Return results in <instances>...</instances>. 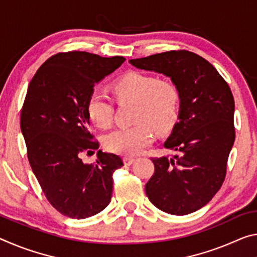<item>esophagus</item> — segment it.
I'll return each instance as SVG.
<instances>
[{
    "label": "esophagus",
    "instance_id": "1",
    "mask_svg": "<svg viewBox=\"0 0 257 257\" xmlns=\"http://www.w3.org/2000/svg\"><path fill=\"white\" fill-rule=\"evenodd\" d=\"M134 161H135V159H134V158H129V157H124L123 158V162H124L125 166H130Z\"/></svg>",
    "mask_w": 257,
    "mask_h": 257
}]
</instances>
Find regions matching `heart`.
Segmentation results:
<instances>
[{
    "instance_id": "obj_1",
    "label": "heart",
    "mask_w": 257,
    "mask_h": 257,
    "mask_svg": "<svg viewBox=\"0 0 257 257\" xmlns=\"http://www.w3.org/2000/svg\"><path fill=\"white\" fill-rule=\"evenodd\" d=\"M114 98L119 103H135L132 127L115 129L104 137L105 149L121 156H136L152 143L153 129L166 133L180 115L182 95L170 80L143 72H130L112 84ZM87 112L97 127L106 129L112 123L114 103L106 93L93 90L87 100Z\"/></svg>"
}]
</instances>
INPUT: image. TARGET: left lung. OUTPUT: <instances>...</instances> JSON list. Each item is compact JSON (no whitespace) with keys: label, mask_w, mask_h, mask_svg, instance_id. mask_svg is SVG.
<instances>
[{"label":"left lung","mask_w":257,"mask_h":257,"mask_svg":"<svg viewBox=\"0 0 257 257\" xmlns=\"http://www.w3.org/2000/svg\"><path fill=\"white\" fill-rule=\"evenodd\" d=\"M129 63L164 73L180 88V121L165 142L166 149L177 153L152 158L154 174L145 192L165 213H193L211 200L225 180L235 138L231 89L208 60L187 50L166 51Z\"/></svg>","instance_id":"left-lung-1"}]
</instances>
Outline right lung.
Instances as JSON below:
<instances>
[{"label": "right lung", "mask_w": 257, "mask_h": 257, "mask_svg": "<svg viewBox=\"0 0 257 257\" xmlns=\"http://www.w3.org/2000/svg\"><path fill=\"white\" fill-rule=\"evenodd\" d=\"M124 60L58 52L28 85L20 114L28 161L48 201L67 217L93 216L111 201L113 173L123 166L122 159L101 151L95 164H83L81 157L99 148L89 127V95Z\"/></svg>", "instance_id": "1"}]
</instances>
